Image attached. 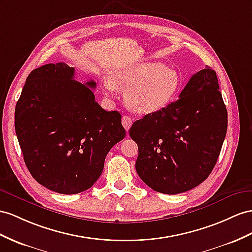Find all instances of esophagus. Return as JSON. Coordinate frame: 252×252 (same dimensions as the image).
<instances>
[{
    "label": "esophagus",
    "instance_id": "34e87169",
    "mask_svg": "<svg viewBox=\"0 0 252 252\" xmlns=\"http://www.w3.org/2000/svg\"><path fill=\"white\" fill-rule=\"evenodd\" d=\"M122 126H125L126 131H128V128L132 126V118L130 116H124V117H122Z\"/></svg>",
    "mask_w": 252,
    "mask_h": 252
}]
</instances>
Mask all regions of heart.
<instances>
[{
  "label": "heart",
  "instance_id": "1",
  "mask_svg": "<svg viewBox=\"0 0 252 252\" xmlns=\"http://www.w3.org/2000/svg\"><path fill=\"white\" fill-rule=\"evenodd\" d=\"M181 86L176 70L158 62H147L114 70L111 80L105 79L103 88L112 95L117 87L126 89L125 99L132 111L150 114L164 108L173 101Z\"/></svg>",
  "mask_w": 252,
  "mask_h": 252
}]
</instances>
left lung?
I'll list each match as a JSON object with an SVG mask.
<instances>
[{"label": "left lung", "instance_id": "obj_1", "mask_svg": "<svg viewBox=\"0 0 252 252\" xmlns=\"http://www.w3.org/2000/svg\"><path fill=\"white\" fill-rule=\"evenodd\" d=\"M218 89L216 72L206 66L190 77L177 101L132 125L130 136L138 146L135 168L153 190L176 195L210 176L228 126Z\"/></svg>", "mask_w": 252, "mask_h": 252}]
</instances>
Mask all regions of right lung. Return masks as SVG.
Returning <instances> with one entry per match:
<instances>
[{
    "label": "right lung",
    "mask_w": 252,
    "mask_h": 252,
    "mask_svg": "<svg viewBox=\"0 0 252 252\" xmlns=\"http://www.w3.org/2000/svg\"><path fill=\"white\" fill-rule=\"evenodd\" d=\"M95 82L74 80V68L47 63L29 74L15 109L23 159L36 181L64 195L92 188L108 151L126 136L117 111L94 100Z\"/></svg>",
    "instance_id": "1"
}]
</instances>
